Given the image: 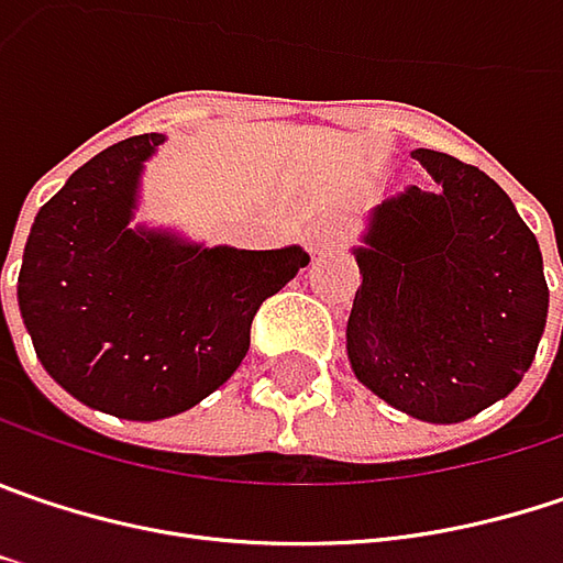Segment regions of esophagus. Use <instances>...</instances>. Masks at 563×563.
Segmentation results:
<instances>
[{
    "mask_svg": "<svg viewBox=\"0 0 563 563\" xmlns=\"http://www.w3.org/2000/svg\"><path fill=\"white\" fill-rule=\"evenodd\" d=\"M341 245V232L331 225V222H318L306 232V249L312 254H324V251H334Z\"/></svg>",
    "mask_w": 563,
    "mask_h": 563,
    "instance_id": "34e87169",
    "label": "esophagus"
}]
</instances>
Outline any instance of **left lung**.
<instances>
[{"label": "left lung", "instance_id": "8db88e82", "mask_svg": "<svg viewBox=\"0 0 563 563\" xmlns=\"http://www.w3.org/2000/svg\"><path fill=\"white\" fill-rule=\"evenodd\" d=\"M433 187L366 213L347 321L353 376L395 411L459 423L529 373L548 318L542 251L504 187L446 152L413 150Z\"/></svg>", "mask_w": 563, "mask_h": 563}]
</instances>
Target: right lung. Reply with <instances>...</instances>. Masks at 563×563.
Instances as JSON below:
<instances>
[{"mask_svg":"<svg viewBox=\"0 0 563 563\" xmlns=\"http://www.w3.org/2000/svg\"><path fill=\"white\" fill-rule=\"evenodd\" d=\"M165 133L114 143L34 216L18 309L41 366L95 411L162 420L200 405L251 344V318L309 264L299 245L245 251L136 222ZM2 271V267H0Z\"/></svg>","mask_w":563,"mask_h":563,"instance_id":"add662e5","label":"right lung"}]
</instances>
